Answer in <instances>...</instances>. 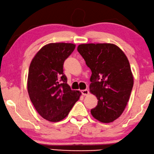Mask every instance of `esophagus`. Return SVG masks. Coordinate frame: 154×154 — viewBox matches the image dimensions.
<instances>
[{"label":"esophagus","mask_w":154,"mask_h":154,"mask_svg":"<svg viewBox=\"0 0 154 154\" xmlns=\"http://www.w3.org/2000/svg\"><path fill=\"white\" fill-rule=\"evenodd\" d=\"M82 95H84V96H87L89 94V91H88V89H84V90H82Z\"/></svg>","instance_id":"34e87169"}]
</instances>
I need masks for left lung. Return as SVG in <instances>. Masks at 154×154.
Wrapping results in <instances>:
<instances>
[{"label":"left lung","instance_id":"left-lung-1","mask_svg":"<svg viewBox=\"0 0 154 154\" xmlns=\"http://www.w3.org/2000/svg\"><path fill=\"white\" fill-rule=\"evenodd\" d=\"M77 51L91 70L90 92L98 100L91 113L102 123L113 122L124 111L133 86L127 56L111 43L82 44Z\"/></svg>","mask_w":154,"mask_h":154}]
</instances>
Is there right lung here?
<instances>
[{
  "label": "right lung",
  "instance_id": "add662e5",
  "mask_svg": "<svg viewBox=\"0 0 154 154\" xmlns=\"http://www.w3.org/2000/svg\"><path fill=\"white\" fill-rule=\"evenodd\" d=\"M75 48L72 43H49L39 50L30 64L27 88L36 111L43 119L58 122L68 115L82 93L71 90L63 63Z\"/></svg>",
  "mask_w": 154,
  "mask_h": 154
}]
</instances>
